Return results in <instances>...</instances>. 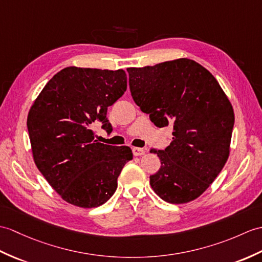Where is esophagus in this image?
Instances as JSON below:
<instances>
[{
	"label": "esophagus",
	"instance_id": "esophagus-1",
	"mask_svg": "<svg viewBox=\"0 0 262 262\" xmlns=\"http://www.w3.org/2000/svg\"><path fill=\"white\" fill-rule=\"evenodd\" d=\"M146 153L145 148H141V147H133V154L135 156H142Z\"/></svg>",
	"mask_w": 262,
	"mask_h": 262
}]
</instances>
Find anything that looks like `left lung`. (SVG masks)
<instances>
[{
	"mask_svg": "<svg viewBox=\"0 0 262 262\" xmlns=\"http://www.w3.org/2000/svg\"><path fill=\"white\" fill-rule=\"evenodd\" d=\"M134 101L155 126H173V141L151 148L162 166L149 184L162 200L181 204L195 200L226 164L234 113L216 79L200 63L182 58L127 68Z\"/></svg>",
	"mask_w": 262,
	"mask_h": 262,
	"instance_id": "1",
	"label": "left lung"
}]
</instances>
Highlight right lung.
I'll return each mask as SVG.
<instances>
[{"instance_id":"right-lung-1","label":"right lung","mask_w":262,"mask_h":262,"mask_svg":"<svg viewBox=\"0 0 262 262\" xmlns=\"http://www.w3.org/2000/svg\"><path fill=\"white\" fill-rule=\"evenodd\" d=\"M127 89L123 69L68 67L42 89L28 115V132L36 167L64 201L96 208L113 196L128 146L95 139L93 126L113 130L107 108Z\"/></svg>"}]
</instances>
